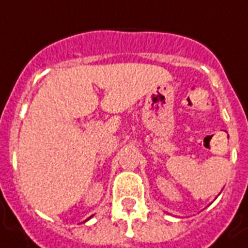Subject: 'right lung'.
Instances as JSON below:
<instances>
[{"mask_svg": "<svg viewBox=\"0 0 248 248\" xmlns=\"http://www.w3.org/2000/svg\"><path fill=\"white\" fill-rule=\"evenodd\" d=\"M90 218H91V217H90Z\"/></svg>", "mask_w": 248, "mask_h": 248, "instance_id": "right-lung-1", "label": "right lung"}]
</instances>
